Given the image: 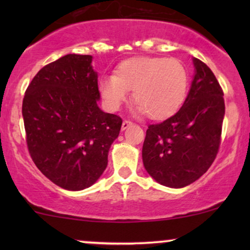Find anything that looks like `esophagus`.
<instances>
[{
  "label": "esophagus",
  "instance_id": "34e87169",
  "mask_svg": "<svg viewBox=\"0 0 250 250\" xmlns=\"http://www.w3.org/2000/svg\"><path fill=\"white\" fill-rule=\"evenodd\" d=\"M131 125H133V122L129 121V120H125V121L122 122V130H125V129L130 127Z\"/></svg>",
  "mask_w": 250,
  "mask_h": 250
}]
</instances>
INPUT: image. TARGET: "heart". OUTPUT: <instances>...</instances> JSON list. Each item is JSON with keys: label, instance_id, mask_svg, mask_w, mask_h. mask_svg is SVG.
I'll use <instances>...</instances> for the list:
<instances>
[{"label": "heart", "instance_id": "b5f03b06", "mask_svg": "<svg viewBox=\"0 0 250 250\" xmlns=\"http://www.w3.org/2000/svg\"><path fill=\"white\" fill-rule=\"evenodd\" d=\"M188 71L176 59L134 57L117 65L115 75L100 80L103 102L117 110L133 90V101L150 119L171 116L185 102L188 90Z\"/></svg>", "mask_w": 250, "mask_h": 250}]
</instances>
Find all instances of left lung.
Returning a JSON list of instances; mask_svg holds the SVG:
<instances>
[{
	"label": "left lung",
	"instance_id": "left-lung-1",
	"mask_svg": "<svg viewBox=\"0 0 250 250\" xmlns=\"http://www.w3.org/2000/svg\"><path fill=\"white\" fill-rule=\"evenodd\" d=\"M195 76L180 110L149 125L142 148L146 170L166 187L200 179L219 153L225 116L223 90L206 63L194 59Z\"/></svg>",
	"mask_w": 250,
	"mask_h": 250
}]
</instances>
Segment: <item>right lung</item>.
Listing matches in <instances>:
<instances>
[{
  "label": "right lung",
  "instance_id": "right-lung-1",
  "mask_svg": "<svg viewBox=\"0 0 250 250\" xmlns=\"http://www.w3.org/2000/svg\"><path fill=\"white\" fill-rule=\"evenodd\" d=\"M90 55H68L44 65L25 90V141L36 167L67 190H82L108 165L122 119L97 105L100 91Z\"/></svg>",
  "mask_w": 250,
  "mask_h": 250
}]
</instances>
